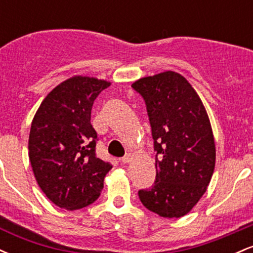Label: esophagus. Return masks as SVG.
<instances>
[{
    "instance_id": "34e87169",
    "label": "esophagus",
    "mask_w": 253,
    "mask_h": 253,
    "mask_svg": "<svg viewBox=\"0 0 253 253\" xmlns=\"http://www.w3.org/2000/svg\"><path fill=\"white\" fill-rule=\"evenodd\" d=\"M130 162H132V156L130 155H127V156H125L124 158H121V163L123 164H128V163H130Z\"/></svg>"
}]
</instances>
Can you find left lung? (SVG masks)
<instances>
[{"label":"left lung","mask_w":253,"mask_h":253,"mask_svg":"<svg viewBox=\"0 0 253 253\" xmlns=\"http://www.w3.org/2000/svg\"><path fill=\"white\" fill-rule=\"evenodd\" d=\"M146 103L157 156L156 182L139 190L147 210L163 217L188 214L207 190L215 141L203 102L181 74L164 71L132 84Z\"/></svg>","instance_id":"8db88e82"}]
</instances>
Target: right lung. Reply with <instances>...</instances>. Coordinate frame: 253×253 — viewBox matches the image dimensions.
<instances>
[{"label": "right lung", "instance_id": "obj_1", "mask_svg": "<svg viewBox=\"0 0 253 253\" xmlns=\"http://www.w3.org/2000/svg\"><path fill=\"white\" fill-rule=\"evenodd\" d=\"M109 81L76 75L46 95L32 121L28 157L46 197L76 211L95 202L112 165L95 153L97 134L90 124L95 98Z\"/></svg>", "mask_w": 253, "mask_h": 253}]
</instances>
